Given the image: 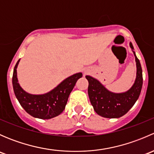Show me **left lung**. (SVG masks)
Instances as JSON below:
<instances>
[{
  "label": "left lung",
  "mask_w": 154,
  "mask_h": 154,
  "mask_svg": "<svg viewBox=\"0 0 154 154\" xmlns=\"http://www.w3.org/2000/svg\"><path fill=\"white\" fill-rule=\"evenodd\" d=\"M130 47L134 54L136 63V77L134 83L125 92L109 91L97 79L86 75L88 81V94L94 111L99 116L108 119H118L125 115L136 102L142 91L143 78L140 62L136 55L133 45Z\"/></svg>",
  "instance_id": "8db88e82"
}]
</instances>
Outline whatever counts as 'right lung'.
<instances>
[{
    "label": "right lung",
    "instance_id": "1",
    "mask_svg": "<svg viewBox=\"0 0 154 154\" xmlns=\"http://www.w3.org/2000/svg\"><path fill=\"white\" fill-rule=\"evenodd\" d=\"M19 62L18 60L14 68L12 86L21 106L28 114L37 119H51L61 114L66 108L70 93L83 74L79 72L70 76L47 93L32 94L23 89L18 83L17 68Z\"/></svg>",
    "mask_w": 154,
    "mask_h": 154
}]
</instances>
